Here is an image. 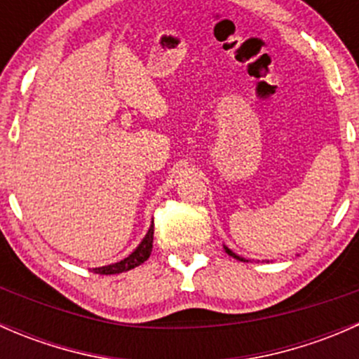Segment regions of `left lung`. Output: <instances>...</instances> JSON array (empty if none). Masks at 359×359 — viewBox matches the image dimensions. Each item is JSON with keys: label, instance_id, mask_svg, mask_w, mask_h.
<instances>
[{"label": "left lung", "instance_id": "left-lung-1", "mask_svg": "<svg viewBox=\"0 0 359 359\" xmlns=\"http://www.w3.org/2000/svg\"><path fill=\"white\" fill-rule=\"evenodd\" d=\"M224 248H226V252H227V253H229V255H231V257H234V259H236V260H243V262H248V260H245V259H243V257H240V255H236V253H234V252H231V250H229V248H227V247H224Z\"/></svg>", "mask_w": 359, "mask_h": 359}]
</instances>
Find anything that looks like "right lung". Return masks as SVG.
<instances>
[{
	"mask_svg": "<svg viewBox=\"0 0 359 359\" xmlns=\"http://www.w3.org/2000/svg\"><path fill=\"white\" fill-rule=\"evenodd\" d=\"M153 234H154V224H151L149 231L144 236V240L140 241V245L130 253L126 259L119 260V262L111 264V266H102V267H95L93 273L95 274H119L125 273V271L133 269V267L140 266V264L146 262L149 259L151 252H153Z\"/></svg>",
	"mask_w": 359,
	"mask_h": 359,
	"instance_id": "add662e5",
	"label": "right lung"
}]
</instances>
